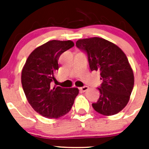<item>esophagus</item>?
<instances>
[{
  "label": "esophagus",
  "mask_w": 149,
  "mask_h": 149,
  "mask_svg": "<svg viewBox=\"0 0 149 149\" xmlns=\"http://www.w3.org/2000/svg\"><path fill=\"white\" fill-rule=\"evenodd\" d=\"M80 89H81V90L83 91V92H86V90H88V89H89V87H88L87 86H82V87H81Z\"/></svg>",
  "instance_id": "obj_1"
}]
</instances>
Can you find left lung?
Returning <instances> with one entry per match:
<instances>
[{"instance_id":"obj_1","label":"left lung","mask_w":149,"mask_h":149,"mask_svg":"<svg viewBox=\"0 0 149 149\" xmlns=\"http://www.w3.org/2000/svg\"><path fill=\"white\" fill-rule=\"evenodd\" d=\"M76 46L87 54L91 71L103 81L100 97L93 107L104 116L115 115L128 103L134 84V72L125 54L113 43L99 37L79 39Z\"/></svg>"}]
</instances>
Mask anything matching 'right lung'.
<instances>
[{"instance_id":"right-lung-1","label":"right lung","mask_w":149,"mask_h":149,"mask_svg":"<svg viewBox=\"0 0 149 149\" xmlns=\"http://www.w3.org/2000/svg\"><path fill=\"white\" fill-rule=\"evenodd\" d=\"M74 45L71 40H51L30 54L22 72V84L29 104L48 119H58L70 111L77 88H52L54 73L60 68V55Z\"/></svg>"}]
</instances>
